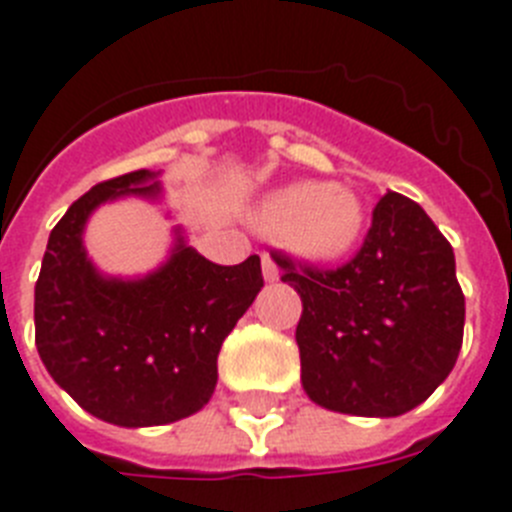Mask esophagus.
<instances>
[{"mask_svg": "<svg viewBox=\"0 0 512 512\" xmlns=\"http://www.w3.org/2000/svg\"><path fill=\"white\" fill-rule=\"evenodd\" d=\"M278 276H281V270H278L276 260H273L270 255H263V278L265 281L273 283V281H278Z\"/></svg>", "mask_w": 512, "mask_h": 512, "instance_id": "34e87169", "label": "esophagus"}]
</instances>
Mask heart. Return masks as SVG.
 I'll return each instance as SVG.
<instances>
[{
    "label": "heart",
    "mask_w": 512,
    "mask_h": 512,
    "mask_svg": "<svg viewBox=\"0 0 512 512\" xmlns=\"http://www.w3.org/2000/svg\"><path fill=\"white\" fill-rule=\"evenodd\" d=\"M249 223L263 234H281L286 249L302 260L333 263L359 247L367 208L343 184L302 179L265 192L249 210Z\"/></svg>",
    "instance_id": "obj_1"
}]
</instances>
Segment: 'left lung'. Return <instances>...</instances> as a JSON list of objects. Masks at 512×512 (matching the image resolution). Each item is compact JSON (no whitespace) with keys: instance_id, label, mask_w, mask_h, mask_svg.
<instances>
[{"instance_id":"left-lung-1","label":"left lung","mask_w":512,"mask_h":512,"mask_svg":"<svg viewBox=\"0 0 512 512\" xmlns=\"http://www.w3.org/2000/svg\"><path fill=\"white\" fill-rule=\"evenodd\" d=\"M273 260L302 296V385L322 409L401 416L455 367L466 302L453 247L409 197H380L362 249L341 268L294 263L281 252Z\"/></svg>"}]
</instances>
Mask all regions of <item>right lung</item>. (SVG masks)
<instances>
[{
  "label": "right lung",
  "mask_w": 512,
  "mask_h": 512,
  "mask_svg": "<svg viewBox=\"0 0 512 512\" xmlns=\"http://www.w3.org/2000/svg\"><path fill=\"white\" fill-rule=\"evenodd\" d=\"M119 197L158 200V174L140 169L96 184L51 229L36 283V346L46 372L88 414L158 427L210 401L221 343L263 289V270L257 255L210 263L176 226L166 263L148 276H103L85 252V223Z\"/></svg>",
  "instance_id": "obj_1"
}]
</instances>
